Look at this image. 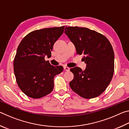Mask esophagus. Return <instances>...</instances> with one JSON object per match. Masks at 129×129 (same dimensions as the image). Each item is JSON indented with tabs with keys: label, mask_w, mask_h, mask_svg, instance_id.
<instances>
[{
	"label": "esophagus",
	"mask_w": 129,
	"mask_h": 129,
	"mask_svg": "<svg viewBox=\"0 0 129 129\" xmlns=\"http://www.w3.org/2000/svg\"><path fill=\"white\" fill-rule=\"evenodd\" d=\"M64 69L65 71H69V70H70L69 68H68V67H64Z\"/></svg>",
	"instance_id": "34e87169"
}]
</instances>
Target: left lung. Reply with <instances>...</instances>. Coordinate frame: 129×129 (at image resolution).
<instances>
[{"label":"left lung","mask_w":129,"mask_h":129,"mask_svg":"<svg viewBox=\"0 0 129 129\" xmlns=\"http://www.w3.org/2000/svg\"><path fill=\"white\" fill-rule=\"evenodd\" d=\"M65 34L75 45L77 54H83L86 64L70 69L74 78L72 90L84 99L99 96L105 90L114 74V54L110 41L103 35L87 28L66 27Z\"/></svg>","instance_id":"1"}]
</instances>
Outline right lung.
I'll use <instances>...</instances> for the list:
<instances>
[{"label": "right lung", "instance_id": "right-lung-1", "mask_svg": "<svg viewBox=\"0 0 129 129\" xmlns=\"http://www.w3.org/2000/svg\"><path fill=\"white\" fill-rule=\"evenodd\" d=\"M64 28L62 26L34 30L19 44L14 60V73L19 87L28 97L40 99L53 90L54 76L64 68L53 66L44 58L51 55L53 44Z\"/></svg>", "mask_w": 129, "mask_h": 129}]
</instances>
